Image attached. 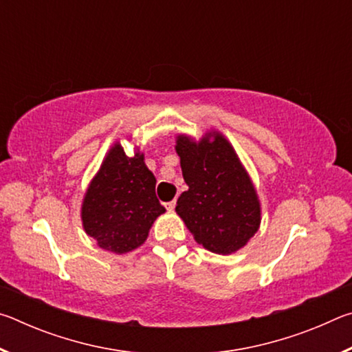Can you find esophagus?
<instances>
[{
    "label": "esophagus",
    "mask_w": 352,
    "mask_h": 352,
    "mask_svg": "<svg viewBox=\"0 0 352 352\" xmlns=\"http://www.w3.org/2000/svg\"><path fill=\"white\" fill-rule=\"evenodd\" d=\"M175 205H177V201L175 200H172V201H168V204H166V208H168L169 211H172L175 208Z\"/></svg>",
    "instance_id": "esophagus-1"
}]
</instances>
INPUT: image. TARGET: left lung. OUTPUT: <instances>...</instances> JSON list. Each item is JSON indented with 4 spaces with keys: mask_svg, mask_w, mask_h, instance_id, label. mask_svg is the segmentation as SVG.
<instances>
[{
    "mask_svg": "<svg viewBox=\"0 0 352 352\" xmlns=\"http://www.w3.org/2000/svg\"><path fill=\"white\" fill-rule=\"evenodd\" d=\"M175 151L189 186L177 200V214L206 250L237 252L258 231L261 205L234 148L212 132L199 142L178 135Z\"/></svg>",
    "mask_w": 352,
    "mask_h": 352,
    "instance_id": "8db88e82",
    "label": "left lung"
}]
</instances>
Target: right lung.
Listing matches in <instances>:
<instances>
[{"instance_id": "add662e5", "label": "right lung", "mask_w": 352, "mask_h": 352, "mask_svg": "<svg viewBox=\"0 0 352 352\" xmlns=\"http://www.w3.org/2000/svg\"><path fill=\"white\" fill-rule=\"evenodd\" d=\"M155 184L144 155L136 152L127 157L116 142L83 199L85 233L107 252L121 254L140 247L155 219L166 211L155 195Z\"/></svg>"}]
</instances>
